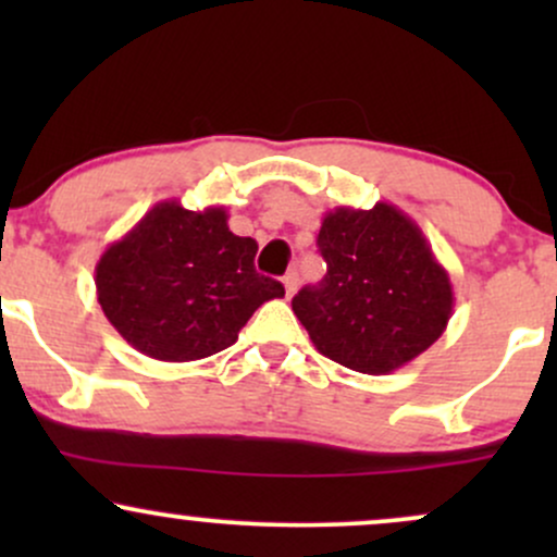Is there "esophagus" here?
Masks as SVG:
<instances>
[{
    "label": "esophagus",
    "mask_w": 557,
    "mask_h": 557,
    "mask_svg": "<svg viewBox=\"0 0 557 557\" xmlns=\"http://www.w3.org/2000/svg\"><path fill=\"white\" fill-rule=\"evenodd\" d=\"M283 285H285V296L290 298L293 293H296V287H298V272H296V270L287 272L285 277H283Z\"/></svg>",
    "instance_id": "obj_1"
}]
</instances>
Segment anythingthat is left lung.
<instances>
[{
  "label": "left lung",
  "instance_id": "1",
  "mask_svg": "<svg viewBox=\"0 0 557 557\" xmlns=\"http://www.w3.org/2000/svg\"><path fill=\"white\" fill-rule=\"evenodd\" d=\"M317 246L327 274L293 298V311L319 354L354 372L389 374L443 335L456 304L450 274L398 207L332 209Z\"/></svg>",
  "mask_w": 557,
  "mask_h": 557
}]
</instances>
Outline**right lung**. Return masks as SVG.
Segmentation results:
<instances>
[{"instance_id":"1","label":"right lung","mask_w":557,"mask_h":557,"mask_svg":"<svg viewBox=\"0 0 557 557\" xmlns=\"http://www.w3.org/2000/svg\"><path fill=\"white\" fill-rule=\"evenodd\" d=\"M259 246L227 227L225 207L190 212L159 201L96 261L110 324L157 361H198L238 341L243 324L285 287L253 267Z\"/></svg>"}]
</instances>
